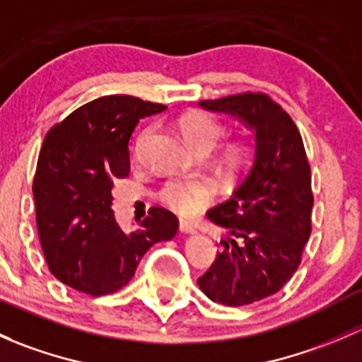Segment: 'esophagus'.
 Masks as SVG:
<instances>
[{"mask_svg": "<svg viewBox=\"0 0 362 362\" xmlns=\"http://www.w3.org/2000/svg\"><path fill=\"white\" fill-rule=\"evenodd\" d=\"M178 228H180L182 233H187V235H192V233H194V228H192V226L185 221H180Z\"/></svg>", "mask_w": 362, "mask_h": 362, "instance_id": "1", "label": "esophagus"}]
</instances>
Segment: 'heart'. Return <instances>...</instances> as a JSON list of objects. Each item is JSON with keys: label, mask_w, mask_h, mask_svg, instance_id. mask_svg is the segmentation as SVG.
Segmentation results:
<instances>
[{"label": "heart", "mask_w": 362, "mask_h": 362, "mask_svg": "<svg viewBox=\"0 0 362 362\" xmlns=\"http://www.w3.org/2000/svg\"><path fill=\"white\" fill-rule=\"evenodd\" d=\"M177 129L182 140L194 154L204 152L210 154L222 140H224L228 127L217 120L215 117L199 110L185 112L177 120ZM250 159L249 147L243 144H231L224 148L221 156L222 166L228 171H238L247 166ZM211 198L210 185L199 178H189V180H170L160 189V199L182 215L192 214L203 206Z\"/></svg>", "instance_id": "1"}]
</instances>
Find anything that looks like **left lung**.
<instances>
[{"label": "left lung", "instance_id": "8db88e82", "mask_svg": "<svg viewBox=\"0 0 362 362\" xmlns=\"http://www.w3.org/2000/svg\"><path fill=\"white\" fill-rule=\"evenodd\" d=\"M199 107L236 117L255 138L245 180L206 214L228 231V240L198 279L211 301L250 305L279 293L301 262L312 233L310 164L294 120L268 94H233L199 101Z\"/></svg>", "mask_w": 362, "mask_h": 362}]
</instances>
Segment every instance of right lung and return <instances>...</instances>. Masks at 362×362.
Listing matches in <instances>:
<instances>
[{
	"label": "right lung",
	"mask_w": 362,
	"mask_h": 362,
	"mask_svg": "<svg viewBox=\"0 0 362 362\" xmlns=\"http://www.w3.org/2000/svg\"><path fill=\"white\" fill-rule=\"evenodd\" d=\"M166 110L126 94L98 98L71 112L43 140L33 196L50 273L86 294H112L134 276L154 243L178 229L170 210L152 206L131 233L112 210L115 178L129 175V138L144 117Z\"/></svg>",
	"instance_id": "add662e5"
}]
</instances>
